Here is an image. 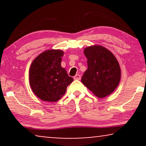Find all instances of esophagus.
<instances>
[{
  "instance_id": "34e87169",
  "label": "esophagus",
  "mask_w": 146,
  "mask_h": 146,
  "mask_svg": "<svg viewBox=\"0 0 146 146\" xmlns=\"http://www.w3.org/2000/svg\"><path fill=\"white\" fill-rule=\"evenodd\" d=\"M74 80H80L81 79V76L80 74H76L74 76Z\"/></svg>"
}]
</instances>
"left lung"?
<instances>
[{"instance_id": "1", "label": "left lung", "mask_w": 146, "mask_h": 146, "mask_svg": "<svg viewBox=\"0 0 146 146\" xmlns=\"http://www.w3.org/2000/svg\"><path fill=\"white\" fill-rule=\"evenodd\" d=\"M88 69L82 82L94 94L104 98L114 91L121 78V70L115 56L102 46H91L84 50Z\"/></svg>"}]
</instances>
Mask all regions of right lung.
Segmentation results:
<instances>
[{"label": "right lung", "instance_id": "obj_1", "mask_svg": "<svg viewBox=\"0 0 146 146\" xmlns=\"http://www.w3.org/2000/svg\"><path fill=\"white\" fill-rule=\"evenodd\" d=\"M64 52L49 50L34 60L29 70L30 85L38 98L46 102L58 101L74 79L61 66Z\"/></svg>", "mask_w": 146, "mask_h": 146}]
</instances>
